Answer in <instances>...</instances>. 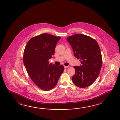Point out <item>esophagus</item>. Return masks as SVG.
<instances>
[{
	"label": "esophagus",
	"instance_id": "esophagus-1",
	"mask_svg": "<svg viewBox=\"0 0 120 120\" xmlns=\"http://www.w3.org/2000/svg\"><path fill=\"white\" fill-rule=\"evenodd\" d=\"M69 67V66H64V68H68Z\"/></svg>",
	"mask_w": 120,
	"mask_h": 120
}]
</instances>
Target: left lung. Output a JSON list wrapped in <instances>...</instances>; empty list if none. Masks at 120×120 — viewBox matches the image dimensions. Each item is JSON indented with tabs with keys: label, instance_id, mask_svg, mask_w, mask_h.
Wrapping results in <instances>:
<instances>
[{
	"label": "left lung",
	"instance_id": "left-lung-1",
	"mask_svg": "<svg viewBox=\"0 0 120 120\" xmlns=\"http://www.w3.org/2000/svg\"><path fill=\"white\" fill-rule=\"evenodd\" d=\"M72 47L74 56L80 59L81 65L76 66L72 76L73 83L85 88L91 85L98 77L102 64L100 49L95 39L87 35L76 34L67 38Z\"/></svg>",
	"mask_w": 120,
	"mask_h": 120
}]
</instances>
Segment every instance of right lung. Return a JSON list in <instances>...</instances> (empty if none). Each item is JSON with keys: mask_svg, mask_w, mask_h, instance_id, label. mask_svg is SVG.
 <instances>
[{"mask_svg": "<svg viewBox=\"0 0 120 120\" xmlns=\"http://www.w3.org/2000/svg\"><path fill=\"white\" fill-rule=\"evenodd\" d=\"M60 37L43 33L29 40L24 49L23 62L29 76L40 89L48 91L56 85L63 73V65L49 64Z\"/></svg>", "mask_w": 120, "mask_h": 120, "instance_id": "obj_1", "label": "right lung"}]
</instances>
